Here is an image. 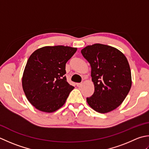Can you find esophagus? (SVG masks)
<instances>
[{
	"instance_id": "obj_1",
	"label": "esophagus",
	"mask_w": 149,
	"mask_h": 149,
	"mask_svg": "<svg viewBox=\"0 0 149 149\" xmlns=\"http://www.w3.org/2000/svg\"><path fill=\"white\" fill-rule=\"evenodd\" d=\"M77 86L78 87H80L81 86H82V84H81V83H77Z\"/></svg>"
}]
</instances>
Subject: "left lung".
I'll return each instance as SVG.
<instances>
[{"label": "left lung", "instance_id": "1", "mask_svg": "<svg viewBox=\"0 0 149 149\" xmlns=\"http://www.w3.org/2000/svg\"><path fill=\"white\" fill-rule=\"evenodd\" d=\"M90 63L93 95L87 102L95 111L107 113L120 106L132 86L128 60L120 50L110 45L95 44L81 50Z\"/></svg>", "mask_w": 149, "mask_h": 149}]
</instances>
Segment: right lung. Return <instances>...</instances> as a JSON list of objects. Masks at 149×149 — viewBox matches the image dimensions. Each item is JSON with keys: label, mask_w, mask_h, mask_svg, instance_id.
Listing matches in <instances>:
<instances>
[{"label": "right lung", "mask_w": 149, "mask_h": 149, "mask_svg": "<svg viewBox=\"0 0 149 149\" xmlns=\"http://www.w3.org/2000/svg\"><path fill=\"white\" fill-rule=\"evenodd\" d=\"M77 50L63 45L45 46L29 56L22 84L27 99L36 109L50 113L64 105L74 89L64 76L65 63Z\"/></svg>", "instance_id": "obj_1"}]
</instances>
